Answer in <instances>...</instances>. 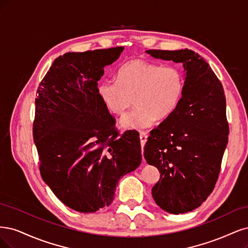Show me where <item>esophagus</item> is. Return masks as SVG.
I'll list each match as a JSON object with an SVG mask.
<instances>
[{
	"label": "esophagus",
	"instance_id": "1",
	"mask_svg": "<svg viewBox=\"0 0 248 248\" xmlns=\"http://www.w3.org/2000/svg\"><path fill=\"white\" fill-rule=\"evenodd\" d=\"M146 141H147V133L141 132V134H140V142H141V145L144 146Z\"/></svg>",
	"mask_w": 248,
	"mask_h": 248
}]
</instances>
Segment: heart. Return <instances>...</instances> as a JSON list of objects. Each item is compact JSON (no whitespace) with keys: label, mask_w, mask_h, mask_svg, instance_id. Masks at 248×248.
Instances as JSON below:
<instances>
[{"label":"heart","mask_w":248,"mask_h":248,"mask_svg":"<svg viewBox=\"0 0 248 248\" xmlns=\"http://www.w3.org/2000/svg\"><path fill=\"white\" fill-rule=\"evenodd\" d=\"M116 81L103 80L97 93L110 113L123 116L135 100L136 110L121 122L123 130H142L170 116L185 93V75L175 66L131 60L118 69Z\"/></svg>","instance_id":"heart-1"}]
</instances>
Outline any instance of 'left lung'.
Segmentation results:
<instances>
[{"label": "left lung", "mask_w": 248, "mask_h": 248, "mask_svg": "<svg viewBox=\"0 0 248 248\" xmlns=\"http://www.w3.org/2000/svg\"><path fill=\"white\" fill-rule=\"evenodd\" d=\"M150 57L181 62L185 93L177 109L150 132L144 157L161 177L151 194L169 213L193 211L218 178L229 124L222 85L207 62L193 50H146Z\"/></svg>", "instance_id": "1"}]
</instances>
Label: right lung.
Returning <instances> with one entry per match:
<instances>
[{"instance_id": "1", "label": "right lung", "mask_w": 248, "mask_h": 248, "mask_svg": "<svg viewBox=\"0 0 248 248\" xmlns=\"http://www.w3.org/2000/svg\"><path fill=\"white\" fill-rule=\"evenodd\" d=\"M124 47L68 52L55 59L38 87L33 137L40 173L66 206L91 213L113 201L118 180L141 164L137 136L115 135L98 81Z\"/></svg>"}]
</instances>
